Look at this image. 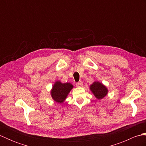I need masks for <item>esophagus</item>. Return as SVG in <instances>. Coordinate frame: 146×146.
Returning <instances> with one entry per match:
<instances>
[{
	"label": "esophagus",
	"mask_w": 146,
	"mask_h": 146,
	"mask_svg": "<svg viewBox=\"0 0 146 146\" xmlns=\"http://www.w3.org/2000/svg\"><path fill=\"white\" fill-rule=\"evenodd\" d=\"M76 86H78V87H80V86H82L83 85V82L82 81L77 82L76 83Z\"/></svg>",
	"instance_id": "34e87169"
}]
</instances>
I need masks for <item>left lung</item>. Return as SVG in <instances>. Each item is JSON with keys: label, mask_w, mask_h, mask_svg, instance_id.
Wrapping results in <instances>:
<instances>
[{"label": "left lung", "mask_w": 146, "mask_h": 146, "mask_svg": "<svg viewBox=\"0 0 146 146\" xmlns=\"http://www.w3.org/2000/svg\"><path fill=\"white\" fill-rule=\"evenodd\" d=\"M90 90L96 98L98 99L103 98L105 96L107 95L108 92L107 88L98 82L93 83L90 86Z\"/></svg>", "instance_id": "1"}]
</instances>
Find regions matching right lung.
Listing matches in <instances>:
<instances>
[{
  "mask_svg": "<svg viewBox=\"0 0 146 146\" xmlns=\"http://www.w3.org/2000/svg\"><path fill=\"white\" fill-rule=\"evenodd\" d=\"M72 88L73 85L70 83H61L60 82H56L51 90V96L54 101L62 103Z\"/></svg>",
  "mask_w": 146,
  "mask_h": 146,
  "instance_id": "1",
  "label": "right lung"
}]
</instances>
